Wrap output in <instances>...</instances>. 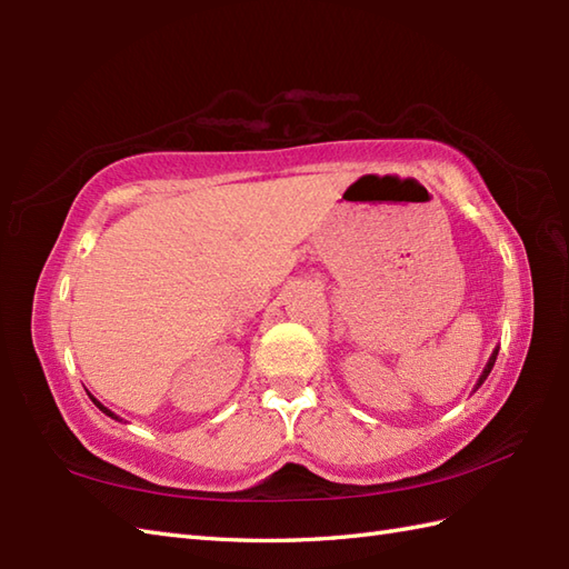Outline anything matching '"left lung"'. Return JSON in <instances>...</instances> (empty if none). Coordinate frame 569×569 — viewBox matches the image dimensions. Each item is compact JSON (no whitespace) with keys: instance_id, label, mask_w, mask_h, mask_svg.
I'll return each instance as SVG.
<instances>
[{"instance_id":"obj_1","label":"left lung","mask_w":569,"mask_h":569,"mask_svg":"<svg viewBox=\"0 0 569 569\" xmlns=\"http://www.w3.org/2000/svg\"><path fill=\"white\" fill-rule=\"evenodd\" d=\"M497 357H499V347H493V352H491V357H489V361H487V367H485V371H481V377H479V381L475 383V391L479 389L481 383L487 381V377L491 373V369H493V361H497Z\"/></svg>"}]
</instances>
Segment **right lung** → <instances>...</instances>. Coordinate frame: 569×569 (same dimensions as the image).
<instances>
[{"label":"right lung","mask_w":569,"mask_h":569,"mask_svg":"<svg viewBox=\"0 0 569 569\" xmlns=\"http://www.w3.org/2000/svg\"><path fill=\"white\" fill-rule=\"evenodd\" d=\"M90 398H92V396H90ZM92 403H94V406H98V408L102 410V413H104V416H110V418H114V420H122V418H119L117 413H112V410H110V408H107V406H102V403L98 401V398H92Z\"/></svg>","instance_id":"obj_1"}]
</instances>
